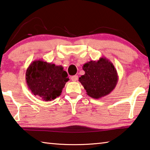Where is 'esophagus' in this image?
<instances>
[{
	"label": "esophagus",
	"mask_w": 150,
	"mask_h": 150,
	"mask_svg": "<svg viewBox=\"0 0 150 150\" xmlns=\"http://www.w3.org/2000/svg\"><path fill=\"white\" fill-rule=\"evenodd\" d=\"M78 79V76L77 75H75V76H72V77H71V80H72V81H73V82H76V81H77Z\"/></svg>",
	"instance_id": "34e87169"
}]
</instances>
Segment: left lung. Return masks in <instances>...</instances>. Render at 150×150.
<instances>
[{"label": "left lung", "instance_id": "1", "mask_svg": "<svg viewBox=\"0 0 150 150\" xmlns=\"http://www.w3.org/2000/svg\"><path fill=\"white\" fill-rule=\"evenodd\" d=\"M84 75L79 78L89 96L94 99L108 95L118 81L117 70L110 61L105 57L98 61H90L82 66Z\"/></svg>", "mask_w": 150, "mask_h": 150}]
</instances>
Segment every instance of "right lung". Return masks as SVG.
Here are the masks:
<instances>
[{"label": "right lung", "mask_w": 150, "mask_h": 150, "mask_svg": "<svg viewBox=\"0 0 150 150\" xmlns=\"http://www.w3.org/2000/svg\"><path fill=\"white\" fill-rule=\"evenodd\" d=\"M62 66L42 60H34L27 68L26 81L33 94L43 101H51L60 96L70 79Z\"/></svg>", "instance_id": "1"}]
</instances>
